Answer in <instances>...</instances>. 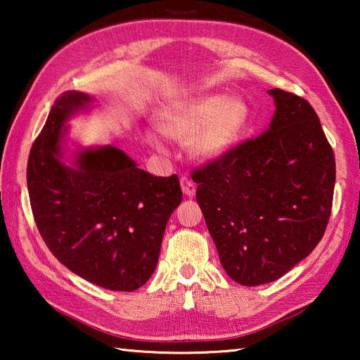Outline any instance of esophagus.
I'll return each instance as SVG.
<instances>
[{
  "instance_id": "34e87169",
  "label": "esophagus",
  "mask_w": 360,
  "mask_h": 360,
  "mask_svg": "<svg viewBox=\"0 0 360 360\" xmlns=\"http://www.w3.org/2000/svg\"><path fill=\"white\" fill-rule=\"evenodd\" d=\"M181 188L182 192H184L186 197H193L195 191H197V186H195V182L188 178H181Z\"/></svg>"
}]
</instances>
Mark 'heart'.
I'll return each mask as SVG.
<instances>
[{
  "mask_svg": "<svg viewBox=\"0 0 360 360\" xmlns=\"http://www.w3.org/2000/svg\"><path fill=\"white\" fill-rule=\"evenodd\" d=\"M251 108L240 96L224 94L198 95L163 109L157 114L155 125L163 136L174 141H187L188 152L200 162L222 157L248 130ZM146 139L160 149L155 133L148 131Z\"/></svg>",
  "mask_w": 360,
  "mask_h": 360,
  "instance_id": "heart-1",
  "label": "heart"
}]
</instances>
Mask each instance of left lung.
<instances>
[{"mask_svg":"<svg viewBox=\"0 0 360 360\" xmlns=\"http://www.w3.org/2000/svg\"><path fill=\"white\" fill-rule=\"evenodd\" d=\"M260 136L197 168V202L227 275L241 285L284 276L318 246L332 211L335 157L311 105L271 89Z\"/></svg>","mask_w":360,"mask_h":360,"instance_id":"obj_1","label":"left lung"}]
</instances>
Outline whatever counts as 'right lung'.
Returning <instances> with one entry per match:
<instances>
[{
	"instance_id": "obj_1",
	"label": "right lung",
	"mask_w": 360,
	"mask_h": 360,
	"mask_svg": "<svg viewBox=\"0 0 360 360\" xmlns=\"http://www.w3.org/2000/svg\"><path fill=\"white\" fill-rule=\"evenodd\" d=\"M92 101L70 90L52 106L30 150V203L42 240L68 270L100 288L131 292L154 273L182 192L178 176H152L114 146L79 148L65 163L66 122Z\"/></svg>"
}]
</instances>
